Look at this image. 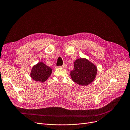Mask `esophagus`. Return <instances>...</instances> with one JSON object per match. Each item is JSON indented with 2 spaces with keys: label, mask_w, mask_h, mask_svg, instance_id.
Listing matches in <instances>:
<instances>
[{
  "label": "esophagus",
  "mask_w": 130,
  "mask_h": 130,
  "mask_svg": "<svg viewBox=\"0 0 130 130\" xmlns=\"http://www.w3.org/2000/svg\"><path fill=\"white\" fill-rule=\"evenodd\" d=\"M61 68H64V69H66V68H67V65H66V64H63V65H62L61 66Z\"/></svg>",
  "instance_id": "esophagus-1"
}]
</instances>
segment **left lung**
<instances>
[{"instance_id": "8db88e82", "label": "left lung", "mask_w": 130, "mask_h": 130, "mask_svg": "<svg viewBox=\"0 0 130 130\" xmlns=\"http://www.w3.org/2000/svg\"><path fill=\"white\" fill-rule=\"evenodd\" d=\"M97 67L85 58H80L74 62V69L70 75L74 82L81 86H87L95 80L98 72Z\"/></svg>"}]
</instances>
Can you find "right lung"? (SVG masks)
<instances>
[{
  "label": "right lung",
  "instance_id": "obj_1",
  "mask_svg": "<svg viewBox=\"0 0 130 130\" xmlns=\"http://www.w3.org/2000/svg\"><path fill=\"white\" fill-rule=\"evenodd\" d=\"M52 69L42 61L34 65L31 68L30 75L36 81L44 83L49 78L52 73Z\"/></svg>",
  "mask_w": 130,
  "mask_h": 130
}]
</instances>
